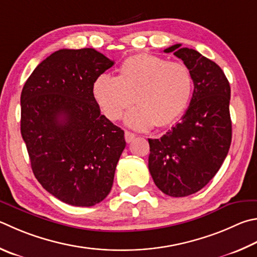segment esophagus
<instances>
[{"mask_svg": "<svg viewBox=\"0 0 257 257\" xmlns=\"http://www.w3.org/2000/svg\"><path fill=\"white\" fill-rule=\"evenodd\" d=\"M135 138H136V135H135L134 133H130V132H128V130L124 133V139L128 144L132 143Z\"/></svg>", "mask_w": 257, "mask_h": 257, "instance_id": "34e87169", "label": "esophagus"}]
</instances>
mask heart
<instances>
[{"mask_svg": "<svg viewBox=\"0 0 257 257\" xmlns=\"http://www.w3.org/2000/svg\"><path fill=\"white\" fill-rule=\"evenodd\" d=\"M192 90V74L184 64L139 54L121 64L116 77H96L92 94L111 121L119 120L135 101L138 108L127 115L125 122L135 129L148 130L174 124L188 108Z\"/></svg>", "mask_w": 257, "mask_h": 257, "instance_id": "1", "label": "heart"}]
</instances>
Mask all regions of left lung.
Listing matches in <instances>:
<instances>
[{
    "instance_id": "8db88e82",
    "label": "left lung",
    "mask_w": 257,
    "mask_h": 257,
    "mask_svg": "<svg viewBox=\"0 0 257 257\" xmlns=\"http://www.w3.org/2000/svg\"><path fill=\"white\" fill-rule=\"evenodd\" d=\"M183 60L193 80V94L181 122L160 139H148V169L154 182L170 197H186L217 174L231 143L230 86L212 60L181 44L166 48Z\"/></svg>"
}]
</instances>
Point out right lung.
<instances>
[{
	"instance_id": "add662e5",
	"label": "right lung",
	"mask_w": 257,
	"mask_h": 257,
	"mask_svg": "<svg viewBox=\"0 0 257 257\" xmlns=\"http://www.w3.org/2000/svg\"><path fill=\"white\" fill-rule=\"evenodd\" d=\"M113 62L93 48L60 49L21 92V135L31 169L60 201L92 207L110 193L124 133L95 103L92 86Z\"/></svg>"
}]
</instances>
